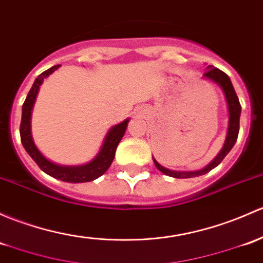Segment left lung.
I'll return each instance as SVG.
<instances>
[{"mask_svg":"<svg viewBox=\"0 0 263 263\" xmlns=\"http://www.w3.org/2000/svg\"><path fill=\"white\" fill-rule=\"evenodd\" d=\"M204 78L211 79L214 83H217L220 88H222L223 93L226 96L227 106H228V115H229V121H228V131H227V137L224 141V145H223L220 153L217 155L214 160L204 168L198 171H174L168 170V168L164 167L162 165H160L156 160L154 159L155 166L159 168L161 173H164L165 175L171 176V178L176 179H185V178H194V176H200L204 174L209 173L212 168L220 164L223 161V159L228 155L229 151L232 150V147L236 143L237 137H238L239 132V117H241V103L238 101V97H237L236 92H234V88L232 85L231 79L227 76L224 71H222L220 69L214 68V66H208L205 70V73L203 74Z\"/></svg>","mask_w":263,"mask_h":263,"instance_id":"1","label":"left lung"}]
</instances>
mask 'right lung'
Wrapping results in <instances>:
<instances>
[{
  "instance_id": "right-lung-1",
  "label": "right lung",
  "mask_w": 263,
  "mask_h": 263,
  "mask_svg": "<svg viewBox=\"0 0 263 263\" xmlns=\"http://www.w3.org/2000/svg\"><path fill=\"white\" fill-rule=\"evenodd\" d=\"M60 65H54L50 69L41 73L40 76L35 79L34 84H32L31 89H30L29 95L25 99L24 104H22V117L20 124V136L22 146L25 147L26 153L31 156V159L39 165V167L46 173L48 175L52 176L55 179H59L62 181L66 182H87L98 179L99 176L103 175L108 167L112 164L113 159H115L116 148H117L118 143L122 140L124 132H126L127 124L129 120L123 121V122L116 124L109 129L107 134L106 139H104L103 145H102L101 151L98 155L92 160L90 162L85 165H79V166H63V165H58L51 162L50 160L46 159L37 147L35 146L34 140L31 136V112L32 107H34L35 99H36L37 92L40 89L41 83L46 77L54 73Z\"/></svg>"
}]
</instances>
